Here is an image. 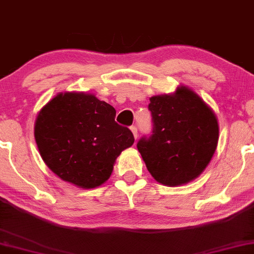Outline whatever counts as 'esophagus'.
<instances>
[{"label":"esophagus","instance_id":"obj_1","mask_svg":"<svg viewBox=\"0 0 254 254\" xmlns=\"http://www.w3.org/2000/svg\"><path fill=\"white\" fill-rule=\"evenodd\" d=\"M130 130H131V132L133 133V137H134V139H137V137H138V132H137V127H134V125H132V127H130Z\"/></svg>","mask_w":254,"mask_h":254}]
</instances>
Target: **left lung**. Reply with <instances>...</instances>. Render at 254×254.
<instances>
[{
	"mask_svg": "<svg viewBox=\"0 0 254 254\" xmlns=\"http://www.w3.org/2000/svg\"><path fill=\"white\" fill-rule=\"evenodd\" d=\"M153 130L137 143L148 172L159 184L185 185L210 162L218 143V122L210 107L188 87L152 96Z\"/></svg>",
	"mask_w": 254,
	"mask_h": 254,
	"instance_id": "obj_1",
	"label": "left lung"
}]
</instances>
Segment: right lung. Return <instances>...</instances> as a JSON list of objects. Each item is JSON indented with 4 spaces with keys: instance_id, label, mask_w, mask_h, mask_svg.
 I'll list each match as a JSON object with an SVG mask.
<instances>
[{
    "instance_id": "right-lung-1",
    "label": "right lung",
    "mask_w": 254,
    "mask_h": 254,
    "mask_svg": "<svg viewBox=\"0 0 254 254\" xmlns=\"http://www.w3.org/2000/svg\"><path fill=\"white\" fill-rule=\"evenodd\" d=\"M116 110L93 94L60 93L39 111L35 139L46 166L84 189L110 178L114 164L134 138L115 122Z\"/></svg>"
}]
</instances>
